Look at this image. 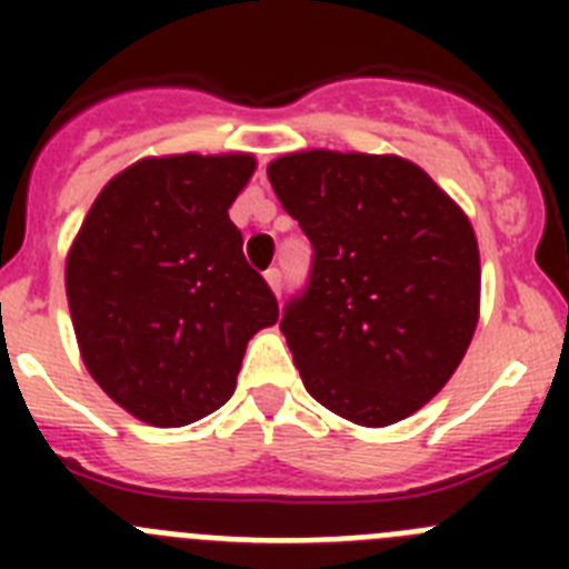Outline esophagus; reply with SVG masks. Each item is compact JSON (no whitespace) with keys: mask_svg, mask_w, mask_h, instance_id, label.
<instances>
[{"mask_svg":"<svg viewBox=\"0 0 569 569\" xmlns=\"http://www.w3.org/2000/svg\"><path fill=\"white\" fill-rule=\"evenodd\" d=\"M264 279H268L270 290H273L276 296H281V270L279 268H270L268 273H264Z\"/></svg>","mask_w":569,"mask_h":569,"instance_id":"obj_1","label":"esophagus"}]
</instances>
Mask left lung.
<instances>
[{"label": "left lung", "instance_id": "left-lung-1", "mask_svg": "<svg viewBox=\"0 0 569 569\" xmlns=\"http://www.w3.org/2000/svg\"><path fill=\"white\" fill-rule=\"evenodd\" d=\"M268 176L313 248L279 321L308 393L356 425L407 419L453 376L479 319L467 216L399 156L305 150Z\"/></svg>", "mask_w": 569, "mask_h": 569}]
</instances>
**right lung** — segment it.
<instances>
[{
    "mask_svg": "<svg viewBox=\"0 0 569 569\" xmlns=\"http://www.w3.org/2000/svg\"><path fill=\"white\" fill-rule=\"evenodd\" d=\"M248 153L142 159L110 179L64 268L90 376L136 419L182 427L233 396L244 347L279 301L228 208Z\"/></svg>",
    "mask_w": 569,
    "mask_h": 569,
    "instance_id": "add662e5",
    "label": "right lung"
}]
</instances>
